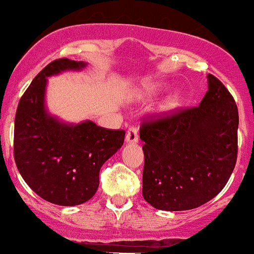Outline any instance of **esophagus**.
<instances>
[{"label":"esophagus","mask_w":254,"mask_h":254,"mask_svg":"<svg viewBox=\"0 0 254 254\" xmlns=\"http://www.w3.org/2000/svg\"><path fill=\"white\" fill-rule=\"evenodd\" d=\"M126 142L127 143H137L138 142V130L135 127L128 128L126 133Z\"/></svg>","instance_id":"34e87169"}]
</instances>
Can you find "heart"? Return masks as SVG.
<instances>
[{"instance_id":"1","label":"heart","mask_w":254,"mask_h":254,"mask_svg":"<svg viewBox=\"0 0 254 254\" xmlns=\"http://www.w3.org/2000/svg\"><path fill=\"white\" fill-rule=\"evenodd\" d=\"M163 87H164V85L163 84H154L153 86H150L149 89L147 90V92L149 95L155 94V92L160 91ZM180 104H182V96H180L179 94L169 95V96L163 101L162 112H164V114H170V112H173L174 110H177L178 107L180 106Z\"/></svg>"}]
</instances>
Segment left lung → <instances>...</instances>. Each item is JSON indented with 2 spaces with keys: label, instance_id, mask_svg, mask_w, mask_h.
<instances>
[{
  "label": "left lung",
  "instance_id": "8db88e82",
  "mask_svg": "<svg viewBox=\"0 0 254 254\" xmlns=\"http://www.w3.org/2000/svg\"><path fill=\"white\" fill-rule=\"evenodd\" d=\"M200 105L144 122L143 197L164 211L196 209L225 188L237 159L238 110L213 75Z\"/></svg>",
  "mask_w": 254,
  "mask_h": 254
}]
</instances>
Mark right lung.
I'll list each match as a JSON object with an SVG mask.
<instances>
[{"label":"right lung","instance_id":"right-lung-1","mask_svg":"<svg viewBox=\"0 0 254 254\" xmlns=\"http://www.w3.org/2000/svg\"><path fill=\"white\" fill-rule=\"evenodd\" d=\"M85 62L58 59L48 64L19 100L14 120V160L38 196L60 206L86 202L97 191L100 169L122 147L126 132L92 121L69 124L48 111V77L80 71Z\"/></svg>","mask_w":254,"mask_h":254}]
</instances>
